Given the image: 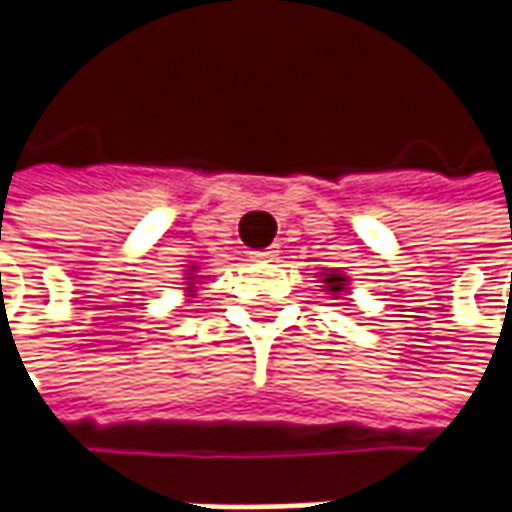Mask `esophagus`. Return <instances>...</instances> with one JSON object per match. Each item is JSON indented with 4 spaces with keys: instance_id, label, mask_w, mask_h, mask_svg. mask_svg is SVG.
Masks as SVG:
<instances>
[{
    "instance_id": "34e87169",
    "label": "esophagus",
    "mask_w": 512,
    "mask_h": 512,
    "mask_svg": "<svg viewBox=\"0 0 512 512\" xmlns=\"http://www.w3.org/2000/svg\"><path fill=\"white\" fill-rule=\"evenodd\" d=\"M253 262H276L279 259V247H265V250H250L247 253Z\"/></svg>"
}]
</instances>
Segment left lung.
I'll return each mask as SVG.
<instances>
[{
    "label": "left lung",
    "mask_w": 512,
    "mask_h": 512,
    "mask_svg": "<svg viewBox=\"0 0 512 512\" xmlns=\"http://www.w3.org/2000/svg\"><path fill=\"white\" fill-rule=\"evenodd\" d=\"M325 290H330V293H333V296H336V293H344V290H347V279H344L342 273H336V270H333V273H325Z\"/></svg>",
    "instance_id": "8db88e82"
}]
</instances>
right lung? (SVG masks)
Masks as SVG:
<instances>
[{
    "label": "right lung",
    "instance_id": "add662e5",
    "mask_svg": "<svg viewBox=\"0 0 512 512\" xmlns=\"http://www.w3.org/2000/svg\"><path fill=\"white\" fill-rule=\"evenodd\" d=\"M190 279H193V276H190Z\"/></svg>",
    "mask_w": 512,
    "mask_h": 512
}]
</instances>
